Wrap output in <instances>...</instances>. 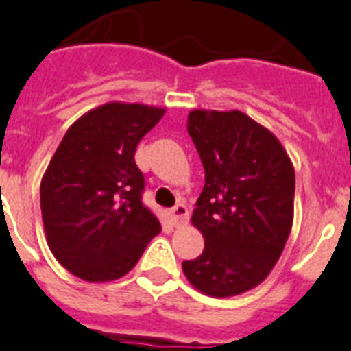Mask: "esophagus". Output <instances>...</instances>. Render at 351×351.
<instances>
[{"instance_id": "1", "label": "esophagus", "mask_w": 351, "mask_h": 351, "mask_svg": "<svg viewBox=\"0 0 351 351\" xmlns=\"http://www.w3.org/2000/svg\"><path fill=\"white\" fill-rule=\"evenodd\" d=\"M169 216L171 221H173V225L180 226L184 225V223H187V219H189V210H187V207H185L184 203H178L176 207L171 208Z\"/></svg>"}]
</instances>
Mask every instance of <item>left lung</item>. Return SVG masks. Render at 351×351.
Here are the masks:
<instances>
[{
	"mask_svg": "<svg viewBox=\"0 0 351 351\" xmlns=\"http://www.w3.org/2000/svg\"><path fill=\"white\" fill-rule=\"evenodd\" d=\"M187 132L205 169L191 223L205 248L182 262L187 280L212 298L266 280L294 219V167L276 135L241 110L189 112Z\"/></svg>",
	"mask_w": 351,
	"mask_h": 351,
	"instance_id": "obj_1",
	"label": "left lung"
}]
</instances>
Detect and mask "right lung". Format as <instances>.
Returning a JSON list of instances; mask_svg holds the SVG:
<instances>
[{"label":"right lung","mask_w":351,"mask_h":351,"mask_svg":"<svg viewBox=\"0 0 351 351\" xmlns=\"http://www.w3.org/2000/svg\"><path fill=\"white\" fill-rule=\"evenodd\" d=\"M166 108L110 101L67 128L40 180L46 241L85 282H110L137 264L160 223L141 202L135 148Z\"/></svg>","instance_id":"1"}]
</instances>
